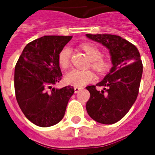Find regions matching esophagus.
<instances>
[{
	"label": "esophagus",
	"mask_w": 155,
	"mask_h": 155,
	"mask_svg": "<svg viewBox=\"0 0 155 155\" xmlns=\"http://www.w3.org/2000/svg\"><path fill=\"white\" fill-rule=\"evenodd\" d=\"M74 92H75V93H78V92H79L80 91H81V90H82L83 88L79 87V86H74Z\"/></svg>",
	"instance_id": "34e87169"
}]
</instances>
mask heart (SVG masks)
<instances>
[{"label":"heart","instance_id":"1","mask_svg":"<svg viewBox=\"0 0 155 155\" xmlns=\"http://www.w3.org/2000/svg\"><path fill=\"white\" fill-rule=\"evenodd\" d=\"M81 48L91 60V65L94 71L102 74L107 71L110 66L109 61L102 56V51L97 45L91 43L81 45ZM71 51L69 47H64L60 52L58 62L62 69H67L71 64ZM64 80L68 84L74 86H83L94 80V74L90 70L73 69L65 74Z\"/></svg>","mask_w":155,"mask_h":155}]
</instances>
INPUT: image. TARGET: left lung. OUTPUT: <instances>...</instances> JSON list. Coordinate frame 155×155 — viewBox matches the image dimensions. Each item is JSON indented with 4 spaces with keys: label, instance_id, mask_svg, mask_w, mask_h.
<instances>
[{
    "label": "left lung",
    "instance_id": "8db88e82",
    "mask_svg": "<svg viewBox=\"0 0 155 155\" xmlns=\"http://www.w3.org/2000/svg\"><path fill=\"white\" fill-rule=\"evenodd\" d=\"M88 38L101 43L109 49L113 66L105 77L96 85L86 89L91 97L86 103L88 114L96 122L112 124L129 112L139 94L143 64L135 45L114 35H91Z\"/></svg>",
    "mask_w": 155,
    "mask_h": 155
}]
</instances>
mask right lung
I'll return each mask as SVG.
<instances>
[{
  "mask_svg": "<svg viewBox=\"0 0 155 155\" xmlns=\"http://www.w3.org/2000/svg\"><path fill=\"white\" fill-rule=\"evenodd\" d=\"M72 36L45 35L25 45L15 67V98L31 122L40 127L59 123L64 115L73 86L56 89L61 80L58 56Z\"/></svg>",
  "mask_w": 155,
  "mask_h": 155,
  "instance_id": "obj_1",
  "label": "right lung"
}]
</instances>
